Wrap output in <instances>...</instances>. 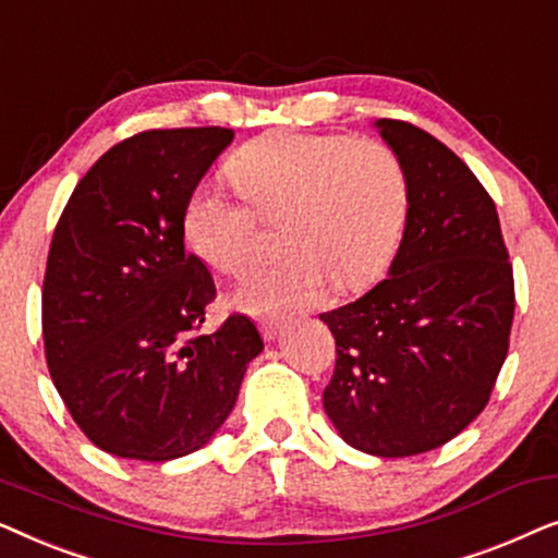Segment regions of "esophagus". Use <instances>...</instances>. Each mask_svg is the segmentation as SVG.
<instances>
[{
    "mask_svg": "<svg viewBox=\"0 0 558 558\" xmlns=\"http://www.w3.org/2000/svg\"><path fill=\"white\" fill-rule=\"evenodd\" d=\"M284 325H287L284 317H266V319H262V323H258V327H262L264 340L277 338V335L281 332V327H284Z\"/></svg>",
    "mask_w": 558,
    "mask_h": 558,
    "instance_id": "esophagus-1",
    "label": "esophagus"
}]
</instances>
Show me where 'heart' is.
Segmentation results:
<instances>
[{"instance_id": "obj_1", "label": "heart", "mask_w": 558, "mask_h": 558, "mask_svg": "<svg viewBox=\"0 0 558 558\" xmlns=\"http://www.w3.org/2000/svg\"><path fill=\"white\" fill-rule=\"evenodd\" d=\"M226 174L247 203L203 182L182 208V233L210 269L239 279L262 256V220L281 218L287 254L243 284L248 310L300 307L330 279L338 289L368 287L401 246L409 178L386 144L271 132L235 149Z\"/></svg>"}]
</instances>
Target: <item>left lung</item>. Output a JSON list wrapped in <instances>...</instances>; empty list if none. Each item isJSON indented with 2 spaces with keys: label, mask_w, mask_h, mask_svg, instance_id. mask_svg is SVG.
<instances>
[{
  "label": "left lung",
  "mask_w": 558,
  "mask_h": 558,
  "mask_svg": "<svg viewBox=\"0 0 558 558\" xmlns=\"http://www.w3.org/2000/svg\"><path fill=\"white\" fill-rule=\"evenodd\" d=\"M409 178L391 277L319 319L335 338L327 416L350 447L411 457L454 439L490 401L515 312L495 203L424 129L378 119Z\"/></svg>",
  "instance_id": "1"
}]
</instances>
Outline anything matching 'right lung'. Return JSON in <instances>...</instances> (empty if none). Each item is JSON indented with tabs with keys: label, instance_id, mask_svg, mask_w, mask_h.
I'll list each match as a JSON object with an SVG mask.
<instances>
[{
	"label": "right lung",
	"instance_id": "obj_1",
	"mask_svg": "<svg viewBox=\"0 0 558 558\" xmlns=\"http://www.w3.org/2000/svg\"><path fill=\"white\" fill-rule=\"evenodd\" d=\"M233 129H149L113 144L60 213L43 279L45 361L78 429L104 452L167 462L231 414L264 350L233 312L205 335L216 281L185 251L182 208Z\"/></svg>",
	"mask_w": 558,
	"mask_h": 558
}]
</instances>
